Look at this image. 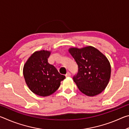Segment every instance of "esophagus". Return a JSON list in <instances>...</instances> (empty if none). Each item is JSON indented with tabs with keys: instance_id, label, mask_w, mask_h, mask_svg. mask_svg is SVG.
Masks as SVG:
<instances>
[{
	"instance_id": "obj_1",
	"label": "esophagus",
	"mask_w": 129,
	"mask_h": 129,
	"mask_svg": "<svg viewBox=\"0 0 129 129\" xmlns=\"http://www.w3.org/2000/svg\"><path fill=\"white\" fill-rule=\"evenodd\" d=\"M71 76V73H69V72H67V74H66V75H65V76H66L67 77H69Z\"/></svg>"
}]
</instances>
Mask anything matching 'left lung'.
I'll return each instance as SVG.
<instances>
[{
    "instance_id": "8db88e82",
    "label": "left lung",
    "mask_w": 129,
    "mask_h": 129,
    "mask_svg": "<svg viewBox=\"0 0 129 129\" xmlns=\"http://www.w3.org/2000/svg\"><path fill=\"white\" fill-rule=\"evenodd\" d=\"M78 65L73 79L78 88L88 96H95L105 90L111 75L110 64L106 57L95 48L72 47L68 50Z\"/></svg>"
}]
</instances>
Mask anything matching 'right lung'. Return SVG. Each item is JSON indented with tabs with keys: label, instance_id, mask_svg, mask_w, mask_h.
Instances as JSON below:
<instances>
[{
	"label": "right lung",
	"instance_id": "obj_1",
	"mask_svg": "<svg viewBox=\"0 0 129 129\" xmlns=\"http://www.w3.org/2000/svg\"><path fill=\"white\" fill-rule=\"evenodd\" d=\"M51 51L41 50L30 56L23 67L26 84L34 93L46 97L55 92L65 76L48 62Z\"/></svg>",
	"mask_w": 129,
	"mask_h": 129
}]
</instances>
